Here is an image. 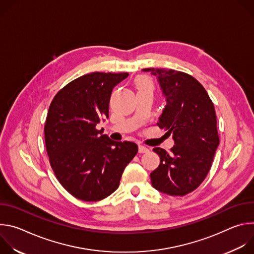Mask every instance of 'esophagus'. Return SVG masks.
Instances as JSON below:
<instances>
[{"label":"esophagus","mask_w":254,"mask_h":254,"mask_svg":"<svg viewBox=\"0 0 254 254\" xmlns=\"http://www.w3.org/2000/svg\"><path fill=\"white\" fill-rule=\"evenodd\" d=\"M149 152H150V150H149L147 147H144V146H138V153L143 154V153H149Z\"/></svg>","instance_id":"obj_1"}]
</instances>
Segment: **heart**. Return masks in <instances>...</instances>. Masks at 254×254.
I'll use <instances>...</instances> for the list:
<instances>
[{"label":"heart","instance_id":"1","mask_svg":"<svg viewBox=\"0 0 254 254\" xmlns=\"http://www.w3.org/2000/svg\"><path fill=\"white\" fill-rule=\"evenodd\" d=\"M135 87L137 90H143V89H151L153 90V83L152 80L148 76H138L135 79Z\"/></svg>","mask_w":254,"mask_h":254}]
</instances>
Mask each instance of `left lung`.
<instances>
[{"label":"left lung","instance_id":"8db88e82","mask_svg":"<svg viewBox=\"0 0 254 254\" xmlns=\"http://www.w3.org/2000/svg\"><path fill=\"white\" fill-rule=\"evenodd\" d=\"M160 83L166 106L158 126L175 141L171 152L155 148L159 167L151 173L152 185L171 196H184L206 178L219 146L215 108L207 91L193 76L165 68H144Z\"/></svg>","mask_w":254,"mask_h":254}]
</instances>
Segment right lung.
<instances>
[{
    "mask_svg": "<svg viewBox=\"0 0 254 254\" xmlns=\"http://www.w3.org/2000/svg\"><path fill=\"white\" fill-rule=\"evenodd\" d=\"M128 73L93 72L69 82L54 96L44 127L50 165L60 184L83 201H99L120 185L137 153L131 141H115L96 125L108 119L113 89Z\"/></svg>",
    "mask_w": 254,
    "mask_h": 254,
    "instance_id": "1",
    "label": "right lung"
}]
</instances>
